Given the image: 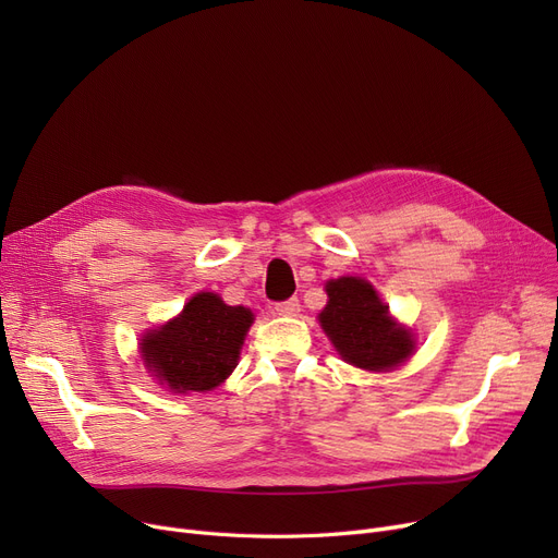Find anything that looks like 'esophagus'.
Wrapping results in <instances>:
<instances>
[{"label": "esophagus", "instance_id": "34e87169", "mask_svg": "<svg viewBox=\"0 0 558 558\" xmlns=\"http://www.w3.org/2000/svg\"><path fill=\"white\" fill-rule=\"evenodd\" d=\"M299 310H301L299 299H289V301H282V303L274 305V312L280 314V316H294V314H299Z\"/></svg>", "mask_w": 558, "mask_h": 558}]
</instances>
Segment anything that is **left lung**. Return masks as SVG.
Instances as JSON below:
<instances>
[{"instance_id":"obj_1","label":"left lung","mask_w":558,"mask_h":558,"mask_svg":"<svg viewBox=\"0 0 558 558\" xmlns=\"http://www.w3.org/2000/svg\"><path fill=\"white\" fill-rule=\"evenodd\" d=\"M328 305L318 314L320 328L337 353L353 366L389 371L414 350V337L389 316V305L362 278H337L326 284Z\"/></svg>"}]
</instances>
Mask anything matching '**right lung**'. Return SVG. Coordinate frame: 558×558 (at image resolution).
Instances as JSON below:
<instances>
[{
    "mask_svg": "<svg viewBox=\"0 0 558 558\" xmlns=\"http://www.w3.org/2000/svg\"><path fill=\"white\" fill-rule=\"evenodd\" d=\"M251 324V310L203 291L183 314L142 339V360L173 393L210 391L238 366Z\"/></svg>",
    "mask_w": 558,
    "mask_h": 558,
    "instance_id": "right-lung-1",
    "label": "right lung"
}]
</instances>
